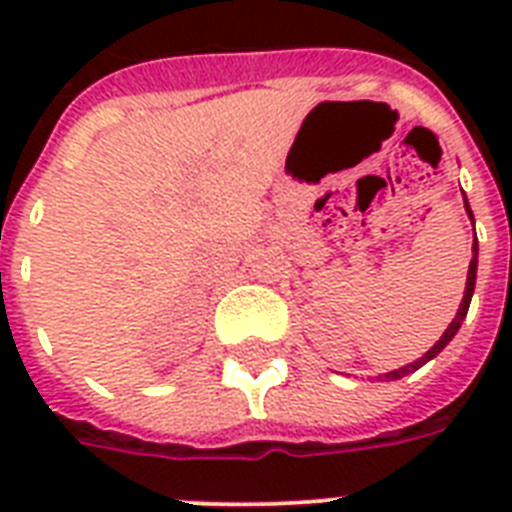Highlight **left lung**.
I'll return each mask as SVG.
<instances>
[{
  "instance_id": "8db88e82",
  "label": "left lung",
  "mask_w": 512,
  "mask_h": 512,
  "mask_svg": "<svg viewBox=\"0 0 512 512\" xmlns=\"http://www.w3.org/2000/svg\"><path fill=\"white\" fill-rule=\"evenodd\" d=\"M462 196H465V193H462ZM465 209H468L470 220H473V212H470L468 199H465ZM476 271H478V239L473 241V260H470V268H468V284H465V297H462L460 311H457V316H454V319H452V324H449V329H446L444 335H441V340H438L436 345H433V348H430L428 353H425V356L417 358V361H414V364L401 366V369H396V372H388V374H385V380H401V377H404V374L417 372V369H420L422 364H428L430 358H436L438 353H441V350H444L446 345H449V342H452V337L457 335V329L462 327V321H465V316H468L470 297H473V289H476Z\"/></svg>"
}]
</instances>
